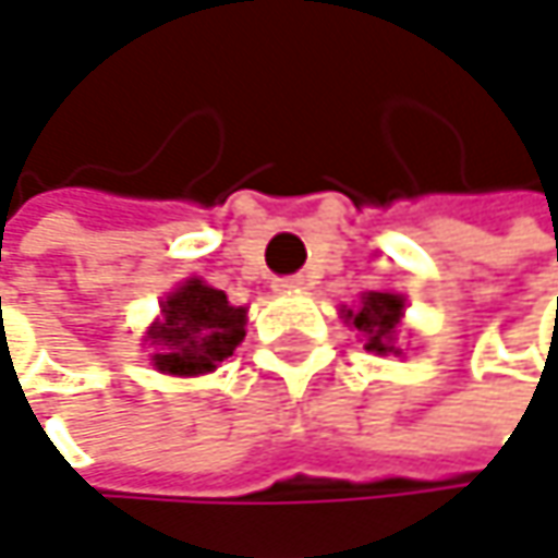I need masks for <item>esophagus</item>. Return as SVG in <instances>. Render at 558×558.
Wrapping results in <instances>:
<instances>
[{
    "label": "esophagus",
    "instance_id": "34e87169",
    "mask_svg": "<svg viewBox=\"0 0 558 558\" xmlns=\"http://www.w3.org/2000/svg\"><path fill=\"white\" fill-rule=\"evenodd\" d=\"M278 290H300V287H306V278L303 275H290V278H278L275 283Z\"/></svg>",
    "mask_w": 558,
    "mask_h": 558
}]
</instances>
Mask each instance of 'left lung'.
I'll return each instance as SVG.
<instances>
[{
    "label": "left lung",
    "mask_w": 558,
    "mask_h": 558,
    "mask_svg": "<svg viewBox=\"0 0 558 558\" xmlns=\"http://www.w3.org/2000/svg\"><path fill=\"white\" fill-rule=\"evenodd\" d=\"M402 296L396 293H367L361 310L351 313L348 310V319L354 323V329L367 338V351H377V354H402V348L392 344V335L399 329V316H402Z\"/></svg>",
    "instance_id": "left-lung-1"
}]
</instances>
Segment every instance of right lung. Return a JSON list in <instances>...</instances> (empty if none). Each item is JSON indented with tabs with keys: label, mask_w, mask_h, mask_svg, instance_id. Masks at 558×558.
Masks as SVG:
<instances>
[{
	"label": "right lung",
	"mask_w": 558,
	"mask_h": 558,
	"mask_svg": "<svg viewBox=\"0 0 558 558\" xmlns=\"http://www.w3.org/2000/svg\"><path fill=\"white\" fill-rule=\"evenodd\" d=\"M245 338V310L204 280H187L162 303V323L149 329L153 364L162 374L197 377L217 371Z\"/></svg>",
	"instance_id": "obj_1"
}]
</instances>
